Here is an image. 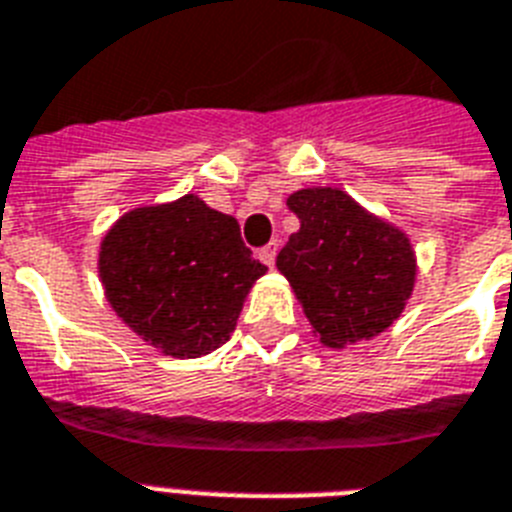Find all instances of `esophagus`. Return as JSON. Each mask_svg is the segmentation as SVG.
I'll use <instances>...</instances> for the list:
<instances>
[{
  "mask_svg": "<svg viewBox=\"0 0 512 512\" xmlns=\"http://www.w3.org/2000/svg\"><path fill=\"white\" fill-rule=\"evenodd\" d=\"M259 259L264 261L266 266H274V259H277V240H272L269 246H264L259 251Z\"/></svg>",
  "mask_w": 512,
  "mask_h": 512,
  "instance_id": "1",
  "label": "esophagus"
}]
</instances>
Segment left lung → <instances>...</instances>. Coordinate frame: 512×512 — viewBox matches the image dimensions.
I'll return each instance as SVG.
<instances>
[{"instance_id": "1", "label": "left lung", "mask_w": 512, "mask_h": 512, "mask_svg": "<svg viewBox=\"0 0 512 512\" xmlns=\"http://www.w3.org/2000/svg\"><path fill=\"white\" fill-rule=\"evenodd\" d=\"M301 219L277 256L314 335L327 348L371 340L403 314L416 285L411 238L340 188L287 198Z\"/></svg>"}]
</instances>
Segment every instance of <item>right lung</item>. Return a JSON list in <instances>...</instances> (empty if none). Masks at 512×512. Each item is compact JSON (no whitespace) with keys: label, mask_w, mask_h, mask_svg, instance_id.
<instances>
[{"label":"right lung","mask_w":512,"mask_h":512,"mask_svg":"<svg viewBox=\"0 0 512 512\" xmlns=\"http://www.w3.org/2000/svg\"><path fill=\"white\" fill-rule=\"evenodd\" d=\"M264 274L240 238L238 219L193 193L130 209L99 248V277L114 314L172 358L225 345Z\"/></svg>","instance_id":"obj_1"}]
</instances>
